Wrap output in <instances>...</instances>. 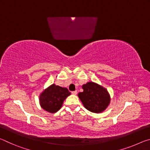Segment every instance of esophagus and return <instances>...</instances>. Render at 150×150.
Masks as SVG:
<instances>
[{
  "label": "esophagus",
  "instance_id": "34e87169",
  "mask_svg": "<svg viewBox=\"0 0 150 150\" xmlns=\"http://www.w3.org/2000/svg\"><path fill=\"white\" fill-rule=\"evenodd\" d=\"M71 94H72V95H77V91H72V92H71Z\"/></svg>",
  "mask_w": 150,
  "mask_h": 150
}]
</instances>
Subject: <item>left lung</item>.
Listing matches in <instances>:
<instances>
[{"label": "left lung", "instance_id": "1", "mask_svg": "<svg viewBox=\"0 0 150 150\" xmlns=\"http://www.w3.org/2000/svg\"><path fill=\"white\" fill-rule=\"evenodd\" d=\"M83 92L78 94L85 108L92 112H102L110 104V96L108 91L93 82H88L82 86Z\"/></svg>", "mask_w": 150, "mask_h": 150}]
</instances>
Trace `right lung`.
<instances>
[{
  "mask_svg": "<svg viewBox=\"0 0 150 150\" xmlns=\"http://www.w3.org/2000/svg\"><path fill=\"white\" fill-rule=\"evenodd\" d=\"M71 93L67 88L53 84L45 89L40 95V104L45 111L56 112L62 108L63 101Z\"/></svg>",
  "mask_w": 150,
  "mask_h": 150,
  "instance_id": "obj_1",
  "label": "right lung"
}]
</instances>
